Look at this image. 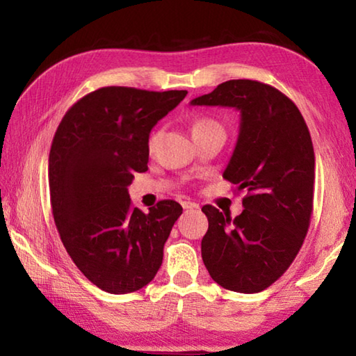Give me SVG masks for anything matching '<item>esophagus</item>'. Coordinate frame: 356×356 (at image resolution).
I'll return each mask as SVG.
<instances>
[{"instance_id":"34e87169","label":"esophagus","mask_w":356,"mask_h":356,"mask_svg":"<svg viewBox=\"0 0 356 356\" xmlns=\"http://www.w3.org/2000/svg\"><path fill=\"white\" fill-rule=\"evenodd\" d=\"M182 207H184L185 210H197V209H200V204L191 202V201H184V202H182Z\"/></svg>"}]
</instances>
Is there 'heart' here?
<instances>
[{"label":"heart","mask_w":356,"mask_h":356,"mask_svg":"<svg viewBox=\"0 0 356 356\" xmlns=\"http://www.w3.org/2000/svg\"><path fill=\"white\" fill-rule=\"evenodd\" d=\"M215 125H218V124H216L213 119L200 118V119H196L195 122H193L191 130H193V134H195V131H200V130L209 129V127H215ZM160 135H161L160 131H154V134L150 135V138H149V150H150V152H152V150L155 149L156 143H159V140H160Z\"/></svg>","instance_id":"1"}]
</instances>
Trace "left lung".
<instances>
[{"mask_svg":"<svg viewBox=\"0 0 356 356\" xmlns=\"http://www.w3.org/2000/svg\"><path fill=\"white\" fill-rule=\"evenodd\" d=\"M240 111L238 138L222 177L246 190L236 218L204 206L201 242L212 280L227 291L261 292L280 278L303 245L314 197L316 156L293 102L261 81L229 80L190 102Z\"/></svg>","mask_w":356,"mask_h":356,"instance_id":"8db88e82","label":"left lung"}]
</instances>
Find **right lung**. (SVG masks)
<instances>
[{"label":"right lung","mask_w":356,"mask_h":356,"mask_svg":"<svg viewBox=\"0 0 356 356\" xmlns=\"http://www.w3.org/2000/svg\"><path fill=\"white\" fill-rule=\"evenodd\" d=\"M186 91L108 86L84 95L65 113L48 156L53 218L80 272L108 293L147 286L163 261V246L182 215L165 200L149 213L131 206L134 172L149 161L154 125Z\"/></svg>","instance_id":"right-lung-1"}]
</instances>
